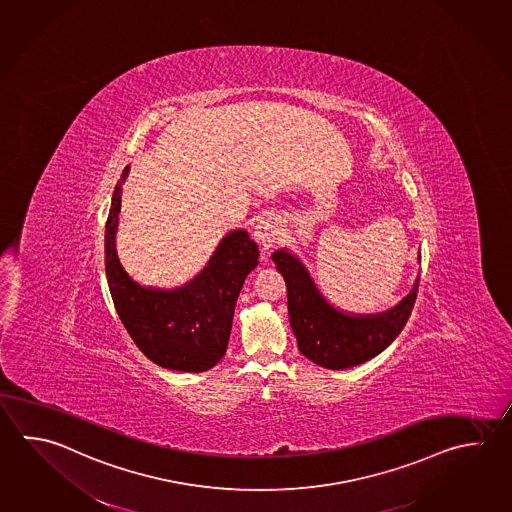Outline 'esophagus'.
<instances>
[{
  "label": "esophagus",
  "mask_w": 512,
  "mask_h": 512,
  "mask_svg": "<svg viewBox=\"0 0 512 512\" xmlns=\"http://www.w3.org/2000/svg\"><path fill=\"white\" fill-rule=\"evenodd\" d=\"M279 233L277 221L271 219V217H264V219L255 224L253 237H255V241L261 244L262 250L266 251L270 250L271 246L279 241Z\"/></svg>",
  "instance_id": "obj_1"
}]
</instances>
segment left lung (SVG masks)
I'll return each mask as SVG.
<instances>
[{
  "instance_id": "left-lung-1",
  "label": "left lung",
  "mask_w": 512,
  "mask_h": 512,
  "mask_svg": "<svg viewBox=\"0 0 512 512\" xmlns=\"http://www.w3.org/2000/svg\"><path fill=\"white\" fill-rule=\"evenodd\" d=\"M271 259L286 280L290 324L300 353L326 369H346L377 357L411 317L420 279L413 291L386 313L351 317L329 306L297 257L279 250Z\"/></svg>"
}]
</instances>
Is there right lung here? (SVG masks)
<instances>
[{
    "label": "right lung",
    "instance_id": "right-lung-1",
    "mask_svg": "<svg viewBox=\"0 0 512 512\" xmlns=\"http://www.w3.org/2000/svg\"><path fill=\"white\" fill-rule=\"evenodd\" d=\"M117 183L105 226V268L117 315L135 346L157 366L201 373L226 353L235 302L246 275L259 264V248L244 230L226 235L208 266L177 290L143 288L128 277L116 253L121 184Z\"/></svg>",
    "mask_w": 512,
    "mask_h": 512
}]
</instances>
